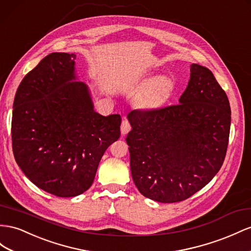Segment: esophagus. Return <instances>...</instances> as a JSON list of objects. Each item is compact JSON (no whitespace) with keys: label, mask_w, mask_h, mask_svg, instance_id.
<instances>
[{"label":"esophagus","mask_w":251,"mask_h":251,"mask_svg":"<svg viewBox=\"0 0 251 251\" xmlns=\"http://www.w3.org/2000/svg\"><path fill=\"white\" fill-rule=\"evenodd\" d=\"M130 130H131L130 123H128L126 119H124L123 123H121V134L126 135V134L130 132Z\"/></svg>","instance_id":"obj_1"}]
</instances>
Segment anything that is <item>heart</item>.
I'll return each instance as SVG.
<instances>
[{"label":"heart","mask_w":251,"mask_h":251,"mask_svg":"<svg viewBox=\"0 0 251 251\" xmlns=\"http://www.w3.org/2000/svg\"><path fill=\"white\" fill-rule=\"evenodd\" d=\"M174 90L173 80L158 76L147 81L133 99V105L140 111H154L164 105Z\"/></svg>","instance_id":"heart-1"}]
</instances>
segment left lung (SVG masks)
<instances>
[{"label":"left lung","mask_w":251,"mask_h":251,"mask_svg":"<svg viewBox=\"0 0 251 251\" xmlns=\"http://www.w3.org/2000/svg\"><path fill=\"white\" fill-rule=\"evenodd\" d=\"M179 104L132 111L126 138L135 186L159 202L185 201L224 162L231 123L226 93L207 67L193 63Z\"/></svg>","instance_id":"obj_1"}]
</instances>
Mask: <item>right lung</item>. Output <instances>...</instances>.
Masks as SVG:
<instances>
[{
	"instance_id": "right-lung-1",
	"label": "right lung",
	"mask_w": 251,
	"mask_h": 251,
	"mask_svg": "<svg viewBox=\"0 0 251 251\" xmlns=\"http://www.w3.org/2000/svg\"><path fill=\"white\" fill-rule=\"evenodd\" d=\"M75 59L67 52L43 58L21 81L12 106L17 164L37 187L59 198L85 192L105 150L120 137V115L95 112Z\"/></svg>"
}]
</instances>
